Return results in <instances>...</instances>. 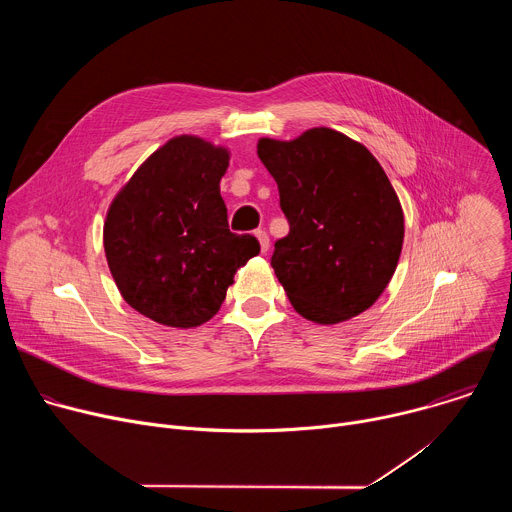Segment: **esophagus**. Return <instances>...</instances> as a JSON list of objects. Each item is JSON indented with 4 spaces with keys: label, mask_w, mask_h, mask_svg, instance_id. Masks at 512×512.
Segmentation results:
<instances>
[{
    "label": "esophagus",
    "mask_w": 512,
    "mask_h": 512,
    "mask_svg": "<svg viewBox=\"0 0 512 512\" xmlns=\"http://www.w3.org/2000/svg\"><path fill=\"white\" fill-rule=\"evenodd\" d=\"M255 237L259 239L261 251H263V253H267V251H269V235H267L265 231H261V229H259V231H255Z\"/></svg>",
    "instance_id": "1"
}]
</instances>
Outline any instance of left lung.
Instances as JSON below:
<instances>
[{
    "label": "left lung",
    "instance_id": "obj_1",
    "mask_svg": "<svg viewBox=\"0 0 512 512\" xmlns=\"http://www.w3.org/2000/svg\"><path fill=\"white\" fill-rule=\"evenodd\" d=\"M257 156L279 188L289 223L271 267L294 310L338 324L369 310L403 247V208L362 143L328 127L291 141L261 137Z\"/></svg>",
    "mask_w": 512,
    "mask_h": 512
}]
</instances>
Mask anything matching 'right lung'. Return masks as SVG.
Wrapping results in <instances>:
<instances>
[{
  "instance_id": "right-lung-1",
  "label": "right lung",
  "mask_w": 512,
  "mask_h": 512,
  "mask_svg": "<svg viewBox=\"0 0 512 512\" xmlns=\"http://www.w3.org/2000/svg\"><path fill=\"white\" fill-rule=\"evenodd\" d=\"M229 150L178 135L113 198L103 245L123 300L158 324L196 328L221 310L239 267L259 255L253 235L229 231L221 178Z\"/></svg>"
}]
</instances>
